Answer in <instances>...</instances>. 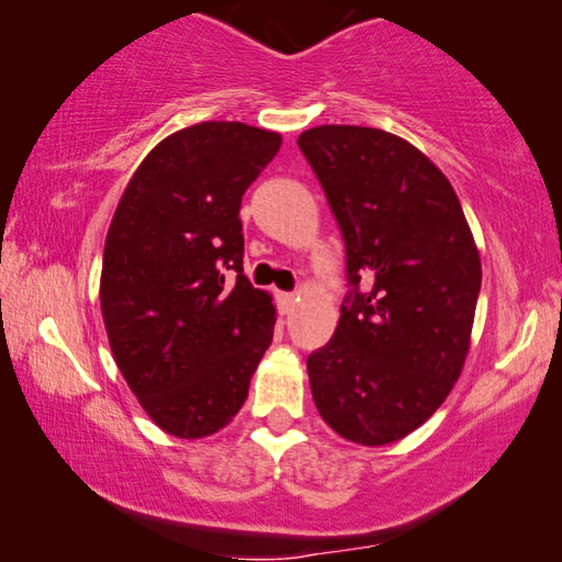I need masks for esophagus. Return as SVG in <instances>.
<instances>
[{
  "label": "esophagus",
  "mask_w": 562,
  "mask_h": 562,
  "mask_svg": "<svg viewBox=\"0 0 562 562\" xmlns=\"http://www.w3.org/2000/svg\"><path fill=\"white\" fill-rule=\"evenodd\" d=\"M276 302H279V312L281 314H289L291 310H294V294H286V291H276Z\"/></svg>",
  "instance_id": "esophagus-1"
}]
</instances>
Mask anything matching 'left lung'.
<instances>
[{"instance_id":"obj_1","label":"left lung","mask_w":562,"mask_h":562,"mask_svg":"<svg viewBox=\"0 0 562 562\" xmlns=\"http://www.w3.org/2000/svg\"><path fill=\"white\" fill-rule=\"evenodd\" d=\"M296 143L342 229L352 286L333 340L306 360L312 398L337 435L381 448L425 425L460 379L481 256L448 176L404 137L319 125Z\"/></svg>"}]
</instances>
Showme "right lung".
<instances>
[{"label":"right lung","instance_id":"obj_1","mask_svg":"<svg viewBox=\"0 0 562 562\" xmlns=\"http://www.w3.org/2000/svg\"><path fill=\"white\" fill-rule=\"evenodd\" d=\"M279 148V133L245 122L183 127L135 168L106 229L99 304L114 363L181 440L233 422L273 340V299L243 273L237 214Z\"/></svg>","mask_w":562,"mask_h":562}]
</instances>
